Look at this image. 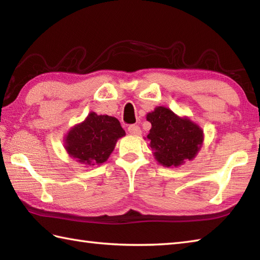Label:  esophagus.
Masks as SVG:
<instances>
[{
	"mask_svg": "<svg viewBox=\"0 0 260 260\" xmlns=\"http://www.w3.org/2000/svg\"><path fill=\"white\" fill-rule=\"evenodd\" d=\"M128 133L133 135H140L141 134V127L139 125H129L128 126Z\"/></svg>",
	"mask_w": 260,
	"mask_h": 260,
	"instance_id": "34e87169",
	"label": "esophagus"
}]
</instances>
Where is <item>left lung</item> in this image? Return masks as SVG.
<instances>
[{
    "instance_id": "obj_1",
    "label": "left lung",
    "mask_w": 260,
    "mask_h": 260,
    "mask_svg": "<svg viewBox=\"0 0 260 260\" xmlns=\"http://www.w3.org/2000/svg\"><path fill=\"white\" fill-rule=\"evenodd\" d=\"M152 124L147 140L156 161L167 168L179 167L196 157L203 143V131L187 117L158 106L146 115Z\"/></svg>"
}]
</instances>
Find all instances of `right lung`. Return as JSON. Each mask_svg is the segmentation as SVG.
<instances>
[{
  "label": "right lung",
  "instance_id": "obj_1",
  "mask_svg": "<svg viewBox=\"0 0 260 260\" xmlns=\"http://www.w3.org/2000/svg\"><path fill=\"white\" fill-rule=\"evenodd\" d=\"M125 135L117 118L89 113L82 123L74 126L66 135L64 148L77 162L93 167L106 162L116 142Z\"/></svg>",
  "mask_w": 260,
  "mask_h": 260
}]
</instances>
